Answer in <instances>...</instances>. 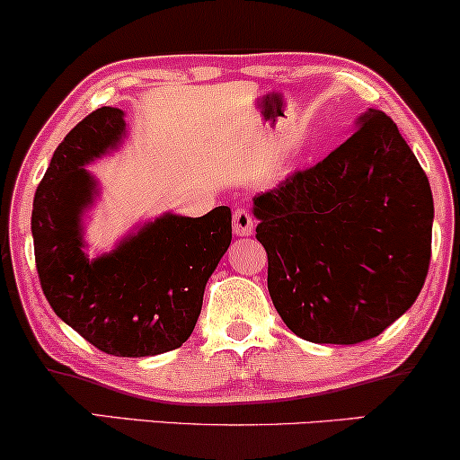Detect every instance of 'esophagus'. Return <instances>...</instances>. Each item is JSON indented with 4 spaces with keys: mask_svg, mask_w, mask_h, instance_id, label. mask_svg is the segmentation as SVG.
I'll list each match as a JSON object with an SVG mask.
<instances>
[{
    "mask_svg": "<svg viewBox=\"0 0 460 460\" xmlns=\"http://www.w3.org/2000/svg\"><path fill=\"white\" fill-rule=\"evenodd\" d=\"M232 224H234L236 236H249L253 232V217L247 208H236L232 215Z\"/></svg>",
    "mask_w": 460,
    "mask_h": 460,
    "instance_id": "34e87169",
    "label": "esophagus"
}]
</instances>
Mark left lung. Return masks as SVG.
<instances>
[{
	"label": "left lung",
	"instance_id": "8db88e82",
	"mask_svg": "<svg viewBox=\"0 0 460 460\" xmlns=\"http://www.w3.org/2000/svg\"><path fill=\"white\" fill-rule=\"evenodd\" d=\"M253 215L277 314L307 341L377 337L427 279L433 194L382 111L368 109L331 155L253 198Z\"/></svg>",
	"mask_w": 460,
	"mask_h": 460
}]
</instances>
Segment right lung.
<instances>
[{
	"instance_id": "obj_1",
	"label": "right lung",
	"mask_w": 460,
	"mask_h": 460,
	"mask_svg": "<svg viewBox=\"0 0 460 460\" xmlns=\"http://www.w3.org/2000/svg\"><path fill=\"white\" fill-rule=\"evenodd\" d=\"M123 111L102 106L70 129L40 181L31 211L36 269L49 305L95 348L123 358L177 349L194 332L204 286L232 241V213H166L89 260L81 215L95 196L83 166L121 143Z\"/></svg>"
}]
</instances>
